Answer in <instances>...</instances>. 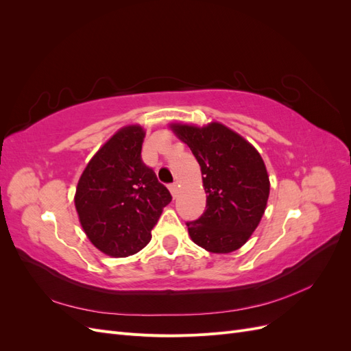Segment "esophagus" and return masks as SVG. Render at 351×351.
Returning <instances> with one entry per match:
<instances>
[{"instance_id": "1", "label": "esophagus", "mask_w": 351, "mask_h": 351, "mask_svg": "<svg viewBox=\"0 0 351 351\" xmlns=\"http://www.w3.org/2000/svg\"><path fill=\"white\" fill-rule=\"evenodd\" d=\"M168 189H169V192H171V196L176 199V197H177V193H178V186H177V183L169 184Z\"/></svg>"}]
</instances>
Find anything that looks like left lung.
Wrapping results in <instances>:
<instances>
[{
  "mask_svg": "<svg viewBox=\"0 0 351 351\" xmlns=\"http://www.w3.org/2000/svg\"><path fill=\"white\" fill-rule=\"evenodd\" d=\"M169 129L196 156L206 209L187 222L189 236L210 253H231L258 228L269 197V176L261 154L237 132L218 121L171 123Z\"/></svg>",
  "mask_w": 351,
  "mask_h": 351,
  "instance_id": "8db88e82",
  "label": "left lung"
}]
</instances>
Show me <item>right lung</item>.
Here are the masks:
<instances>
[{"mask_svg": "<svg viewBox=\"0 0 351 351\" xmlns=\"http://www.w3.org/2000/svg\"><path fill=\"white\" fill-rule=\"evenodd\" d=\"M141 124L117 130L95 154L77 182L74 206L90 243L111 258H127L151 241V231L171 202L142 162Z\"/></svg>", "mask_w": 351, "mask_h": 351, "instance_id": "right-lung-1", "label": "right lung"}]
</instances>
